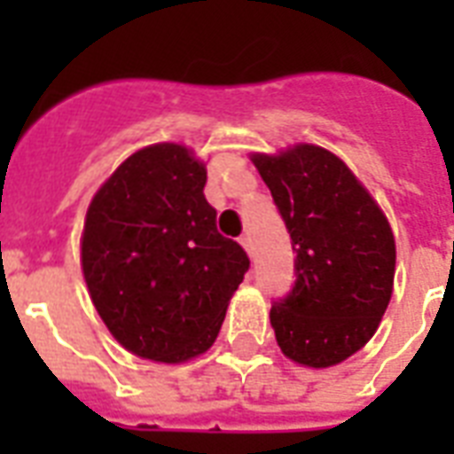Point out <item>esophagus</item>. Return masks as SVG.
<instances>
[{
  "mask_svg": "<svg viewBox=\"0 0 454 454\" xmlns=\"http://www.w3.org/2000/svg\"><path fill=\"white\" fill-rule=\"evenodd\" d=\"M240 245H242V247H245V249H247V254H249V256L254 254V242H252V235H249V233L242 235V238H240Z\"/></svg>",
  "mask_w": 454,
  "mask_h": 454,
  "instance_id": "esophagus-1",
  "label": "esophagus"
}]
</instances>
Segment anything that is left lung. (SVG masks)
I'll return each instance as SVG.
<instances>
[{
	"label": "left lung",
	"instance_id": "obj_1",
	"mask_svg": "<svg viewBox=\"0 0 454 454\" xmlns=\"http://www.w3.org/2000/svg\"><path fill=\"white\" fill-rule=\"evenodd\" d=\"M294 249V285L270 306L287 358L330 367L363 348L394 290L387 216L351 169L317 145L254 155Z\"/></svg>",
	"mask_w": 454,
	"mask_h": 454
}]
</instances>
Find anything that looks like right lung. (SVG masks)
Instances as JSON below:
<instances>
[{
  "instance_id": "obj_1",
  "label": "right lung",
  "mask_w": 454,
  "mask_h": 454,
  "mask_svg": "<svg viewBox=\"0 0 454 454\" xmlns=\"http://www.w3.org/2000/svg\"><path fill=\"white\" fill-rule=\"evenodd\" d=\"M207 169L184 145L124 160L84 221L82 270L113 337L141 358L205 353L249 270L247 252L216 231Z\"/></svg>"
}]
</instances>
